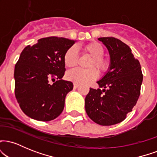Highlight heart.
Instances as JSON below:
<instances>
[{
    "mask_svg": "<svg viewBox=\"0 0 157 157\" xmlns=\"http://www.w3.org/2000/svg\"><path fill=\"white\" fill-rule=\"evenodd\" d=\"M73 79L74 80H75V82H77V83H79V82H80V83L84 84L87 82V80L85 78H83V77H82V75H80V74H74Z\"/></svg>",
    "mask_w": 157,
    "mask_h": 157,
    "instance_id": "heart-1",
    "label": "heart"
}]
</instances>
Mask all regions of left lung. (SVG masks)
I'll return each mask as SVG.
<instances>
[{"instance_id": "left-lung-1", "label": "left lung", "mask_w": 157, "mask_h": 157, "mask_svg": "<svg viewBox=\"0 0 157 157\" xmlns=\"http://www.w3.org/2000/svg\"><path fill=\"white\" fill-rule=\"evenodd\" d=\"M75 41L64 37L41 38L21 52L15 66V94L23 113L30 118L47 122L63 112L66 94L73 83L62 80L65 55ZM49 75L57 81L48 83Z\"/></svg>"}]
</instances>
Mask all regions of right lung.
Listing matches in <instances>:
<instances>
[{"label": "right lung", "mask_w": 157, "mask_h": 157, "mask_svg": "<svg viewBox=\"0 0 157 157\" xmlns=\"http://www.w3.org/2000/svg\"><path fill=\"white\" fill-rule=\"evenodd\" d=\"M110 56L108 70L96 89L91 88L85 108L91 120L100 125L120 123L132 111L140 94L142 73L128 45L114 37H100Z\"/></svg>", "instance_id": "add662e5"}]
</instances>
